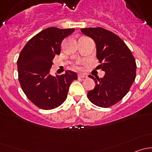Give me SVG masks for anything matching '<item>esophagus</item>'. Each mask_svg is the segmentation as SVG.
<instances>
[{"mask_svg": "<svg viewBox=\"0 0 152 152\" xmlns=\"http://www.w3.org/2000/svg\"><path fill=\"white\" fill-rule=\"evenodd\" d=\"M78 77H79V79H85V78L87 77V75L83 74V73H79V76H78Z\"/></svg>", "mask_w": 152, "mask_h": 152, "instance_id": "obj_1", "label": "esophagus"}]
</instances>
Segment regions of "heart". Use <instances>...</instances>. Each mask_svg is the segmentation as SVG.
Here are the masks:
<instances>
[{
    "label": "heart",
    "mask_w": 152,
    "mask_h": 152,
    "mask_svg": "<svg viewBox=\"0 0 152 152\" xmlns=\"http://www.w3.org/2000/svg\"><path fill=\"white\" fill-rule=\"evenodd\" d=\"M74 68H76V69H80V67H79V65H75Z\"/></svg>",
    "instance_id": "heart-1"
}]
</instances>
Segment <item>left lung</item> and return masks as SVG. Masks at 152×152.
Returning a JSON list of instances; mask_svg holds the SVG:
<instances>
[{
	"mask_svg": "<svg viewBox=\"0 0 152 152\" xmlns=\"http://www.w3.org/2000/svg\"><path fill=\"white\" fill-rule=\"evenodd\" d=\"M91 37L96 45V56L105 72L103 78L93 79L96 87L87 93L93 104L100 107H112L127 94L136 76L135 59L125 42L115 34L101 27L81 29Z\"/></svg>",
	"mask_w": 152,
	"mask_h": 152,
	"instance_id": "1",
	"label": "left lung"
}]
</instances>
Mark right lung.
Returning a JSON list of instances; mask_svg holds the SVG:
<instances>
[{
  "label": "right lung",
  "instance_id": "right-lung-1",
  "mask_svg": "<svg viewBox=\"0 0 152 152\" xmlns=\"http://www.w3.org/2000/svg\"><path fill=\"white\" fill-rule=\"evenodd\" d=\"M75 31L50 27L34 36L18 57V79L23 91L37 107L48 110L66 100L69 87L77 79L76 73L67 70L53 76L50 69L56 55L60 54L62 40Z\"/></svg>",
  "mask_w": 152,
  "mask_h": 152
}]
</instances>
